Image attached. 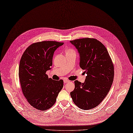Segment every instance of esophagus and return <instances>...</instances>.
Returning a JSON list of instances; mask_svg holds the SVG:
<instances>
[{"label": "esophagus", "mask_w": 133, "mask_h": 133, "mask_svg": "<svg viewBox=\"0 0 133 133\" xmlns=\"http://www.w3.org/2000/svg\"><path fill=\"white\" fill-rule=\"evenodd\" d=\"M63 82H64V83H67L70 82V81L68 80V79H65Z\"/></svg>", "instance_id": "esophagus-1"}]
</instances>
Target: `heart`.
Masks as SVG:
<instances>
[{"label":"heart","instance_id":"obj_1","mask_svg":"<svg viewBox=\"0 0 133 133\" xmlns=\"http://www.w3.org/2000/svg\"><path fill=\"white\" fill-rule=\"evenodd\" d=\"M75 52V51L73 50V49H68L67 51V52Z\"/></svg>","mask_w":133,"mask_h":133}]
</instances>
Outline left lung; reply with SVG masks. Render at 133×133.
<instances>
[{
  "instance_id": "left-lung-1",
  "label": "left lung",
  "mask_w": 133,
  "mask_h": 133,
  "mask_svg": "<svg viewBox=\"0 0 133 133\" xmlns=\"http://www.w3.org/2000/svg\"><path fill=\"white\" fill-rule=\"evenodd\" d=\"M70 42L79 53L80 67L87 75L84 83L75 81L71 96L81 109H92L100 104L111 89L114 63L105 45L95 38L77 39Z\"/></svg>"
}]
</instances>
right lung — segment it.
Here are the masks:
<instances>
[{
    "mask_svg": "<svg viewBox=\"0 0 133 133\" xmlns=\"http://www.w3.org/2000/svg\"><path fill=\"white\" fill-rule=\"evenodd\" d=\"M63 44L56 41L34 43L21 58L18 76L22 91L29 104L37 110L51 108L63 88V80L54 81L46 74L51 69L54 51Z\"/></svg>",
    "mask_w": 133,
    "mask_h": 133,
    "instance_id": "right-lung-1",
    "label": "right lung"
}]
</instances>
